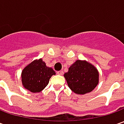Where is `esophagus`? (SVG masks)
Instances as JSON below:
<instances>
[{"mask_svg":"<svg viewBox=\"0 0 124 124\" xmlns=\"http://www.w3.org/2000/svg\"><path fill=\"white\" fill-rule=\"evenodd\" d=\"M56 73H57V74H59V75H63V71H58Z\"/></svg>","mask_w":124,"mask_h":124,"instance_id":"esophagus-1","label":"esophagus"}]
</instances>
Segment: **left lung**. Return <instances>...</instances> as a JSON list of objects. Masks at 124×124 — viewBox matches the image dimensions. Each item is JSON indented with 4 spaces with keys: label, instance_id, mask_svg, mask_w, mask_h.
<instances>
[{
    "label": "left lung",
    "instance_id": "obj_1",
    "mask_svg": "<svg viewBox=\"0 0 124 124\" xmlns=\"http://www.w3.org/2000/svg\"><path fill=\"white\" fill-rule=\"evenodd\" d=\"M64 77L71 90L78 94L93 91L99 83L97 69L85 61L77 60L65 73Z\"/></svg>",
    "mask_w": 124,
    "mask_h": 124
}]
</instances>
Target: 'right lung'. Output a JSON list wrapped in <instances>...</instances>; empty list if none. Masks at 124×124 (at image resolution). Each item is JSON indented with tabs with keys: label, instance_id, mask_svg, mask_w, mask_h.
Listing matches in <instances>:
<instances>
[{
	"label": "right lung",
	"instance_id": "1",
	"mask_svg": "<svg viewBox=\"0 0 124 124\" xmlns=\"http://www.w3.org/2000/svg\"><path fill=\"white\" fill-rule=\"evenodd\" d=\"M54 74V70L47 67L41 59L35 60L22 71V83L24 88L31 93H39L47 85L50 79Z\"/></svg>",
	"mask_w": 124,
	"mask_h": 124
}]
</instances>
